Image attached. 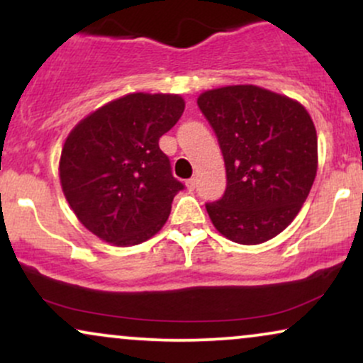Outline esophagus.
<instances>
[{
  "mask_svg": "<svg viewBox=\"0 0 363 363\" xmlns=\"http://www.w3.org/2000/svg\"><path fill=\"white\" fill-rule=\"evenodd\" d=\"M186 186H187V189H189V191H193L194 187H196V179H194V177L187 179V181H186Z\"/></svg>",
  "mask_w": 363,
  "mask_h": 363,
  "instance_id": "34e87169",
  "label": "esophagus"
}]
</instances>
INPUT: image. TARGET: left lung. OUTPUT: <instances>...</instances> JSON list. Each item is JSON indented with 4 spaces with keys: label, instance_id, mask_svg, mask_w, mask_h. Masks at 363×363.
<instances>
[{
    "label": "left lung",
    "instance_id": "1",
    "mask_svg": "<svg viewBox=\"0 0 363 363\" xmlns=\"http://www.w3.org/2000/svg\"><path fill=\"white\" fill-rule=\"evenodd\" d=\"M198 106L222 150L227 187L206 203L220 234L261 244L289 227L318 170V135L298 102L254 85L208 90Z\"/></svg>",
    "mask_w": 363,
    "mask_h": 363
}]
</instances>
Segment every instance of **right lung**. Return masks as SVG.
Here are the masks:
<instances>
[{
  "label": "right lung",
  "mask_w": 363,
  "mask_h": 363,
  "mask_svg": "<svg viewBox=\"0 0 363 363\" xmlns=\"http://www.w3.org/2000/svg\"><path fill=\"white\" fill-rule=\"evenodd\" d=\"M182 112L179 95L131 94L69 133L60 162L62 193L91 234L135 245L164 227L184 184L172 176L158 140Z\"/></svg>",
  "instance_id": "1"
}]
</instances>
